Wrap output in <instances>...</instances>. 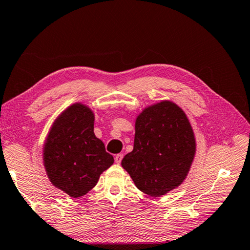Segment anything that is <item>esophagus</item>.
Here are the masks:
<instances>
[{
    "label": "esophagus",
    "instance_id": "34e87169",
    "mask_svg": "<svg viewBox=\"0 0 250 250\" xmlns=\"http://www.w3.org/2000/svg\"><path fill=\"white\" fill-rule=\"evenodd\" d=\"M122 158H124V154H121V153H119V154H116V156H115V161H116V163L119 164V163L121 162Z\"/></svg>",
    "mask_w": 250,
    "mask_h": 250
}]
</instances>
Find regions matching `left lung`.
Instances as JSON below:
<instances>
[{
  "instance_id": "obj_1",
  "label": "left lung",
  "mask_w": 250,
  "mask_h": 250,
  "mask_svg": "<svg viewBox=\"0 0 250 250\" xmlns=\"http://www.w3.org/2000/svg\"><path fill=\"white\" fill-rule=\"evenodd\" d=\"M133 150L121 161L135 186L160 197L183 183L196 153L193 128L184 110L171 100L142 109L135 118Z\"/></svg>"
}]
</instances>
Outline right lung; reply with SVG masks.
Wrapping results in <instances>:
<instances>
[{
  "instance_id": "obj_1",
  "label": "right lung",
  "mask_w": 250,
  "mask_h": 250,
  "mask_svg": "<svg viewBox=\"0 0 250 250\" xmlns=\"http://www.w3.org/2000/svg\"><path fill=\"white\" fill-rule=\"evenodd\" d=\"M94 125L92 109L74 103L54 120L44 141L43 164L49 182L73 198L89 192L113 164Z\"/></svg>"
}]
</instances>
